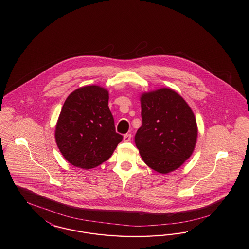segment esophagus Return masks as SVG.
Here are the masks:
<instances>
[{
	"label": "esophagus",
	"instance_id": "obj_1",
	"mask_svg": "<svg viewBox=\"0 0 249 249\" xmlns=\"http://www.w3.org/2000/svg\"><path fill=\"white\" fill-rule=\"evenodd\" d=\"M130 139H131V134H129V133H127V134H125V135L123 136L124 142H129Z\"/></svg>",
	"mask_w": 249,
	"mask_h": 249
}]
</instances>
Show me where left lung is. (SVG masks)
Returning <instances> with one entry per match:
<instances>
[{
	"label": "left lung",
	"mask_w": 249,
	"mask_h": 249,
	"mask_svg": "<svg viewBox=\"0 0 249 249\" xmlns=\"http://www.w3.org/2000/svg\"><path fill=\"white\" fill-rule=\"evenodd\" d=\"M142 125L135 135V143L144 163L167 174L192 156L197 140L196 120L189 105L169 88L142 93Z\"/></svg>",
	"instance_id": "1"
}]
</instances>
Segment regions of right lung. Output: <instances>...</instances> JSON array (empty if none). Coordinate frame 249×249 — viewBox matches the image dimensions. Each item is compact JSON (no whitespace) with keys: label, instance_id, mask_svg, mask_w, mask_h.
Wrapping results in <instances>:
<instances>
[{"label":"right lung","instance_id":"right-lung-1","mask_svg":"<svg viewBox=\"0 0 249 249\" xmlns=\"http://www.w3.org/2000/svg\"><path fill=\"white\" fill-rule=\"evenodd\" d=\"M108 99L106 88L89 85L75 89L65 101L54 137L71 165L83 169L98 167L122 141V135L116 132Z\"/></svg>","mask_w":249,"mask_h":249}]
</instances>
